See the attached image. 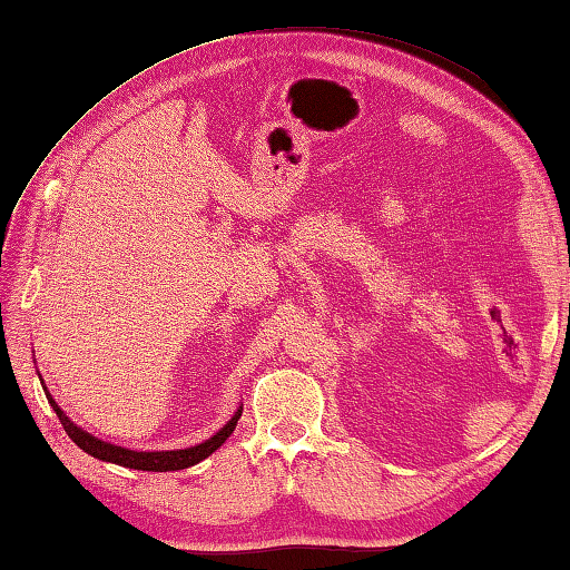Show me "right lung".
<instances>
[{
    "label": "right lung",
    "mask_w": 570,
    "mask_h": 570,
    "mask_svg": "<svg viewBox=\"0 0 570 570\" xmlns=\"http://www.w3.org/2000/svg\"><path fill=\"white\" fill-rule=\"evenodd\" d=\"M46 399L48 404L53 406L56 416L60 419V423H63L66 433L70 435V441L76 443L78 448H82L85 453L98 458V460H107V463H117L122 468H135V470H151V472H166V470H184V468H190L200 463V460L208 458L210 453H215L217 448H220L227 439L229 433L235 431L237 421L242 416V409L235 411V416L229 419L225 426L217 431L213 439H208L205 443H198L193 448H184V451H154V453H137V451H129V448H122V445H112V443H105L100 439H95V435L85 433L82 429H78L76 423H72L63 411L58 409V404L51 399V394L46 392Z\"/></svg>",
    "instance_id": "right-lung-1"
}]
</instances>
